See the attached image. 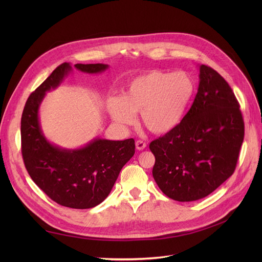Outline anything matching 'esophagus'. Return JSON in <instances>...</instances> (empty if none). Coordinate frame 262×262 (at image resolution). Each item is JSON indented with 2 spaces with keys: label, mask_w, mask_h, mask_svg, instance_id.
<instances>
[{
  "label": "esophagus",
  "mask_w": 262,
  "mask_h": 262,
  "mask_svg": "<svg viewBox=\"0 0 262 262\" xmlns=\"http://www.w3.org/2000/svg\"><path fill=\"white\" fill-rule=\"evenodd\" d=\"M136 147H137V149L142 150L146 147V143L143 142L142 140H138V141H136Z\"/></svg>",
  "instance_id": "obj_1"
}]
</instances>
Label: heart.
<instances>
[{"instance_id":"b5f03b06","label":"heart","mask_w":262,"mask_h":262,"mask_svg":"<svg viewBox=\"0 0 262 262\" xmlns=\"http://www.w3.org/2000/svg\"><path fill=\"white\" fill-rule=\"evenodd\" d=\"M194 91V81L186 72L149 71L130 80L123 98H109L107 112L123 126L134 125L136 114H141L149 132L167 134L180 125Z\"/></svg>"}]
</instances>
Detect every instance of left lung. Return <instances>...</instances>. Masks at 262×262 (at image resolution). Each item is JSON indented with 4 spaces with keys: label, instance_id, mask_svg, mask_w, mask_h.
I'll return each instance as SVG.
<instances>
[{
    "label": "left lung",
    "instance_id": "1",
    "mask_svg": "<svg viewBox=\"0 0 262 262\" xmlns=\"http://www.w3.org/2000/svg\"><path fill=\"white\" fill-rule=\"evenodd\" d=\"M199 76L195 99L180 125L149 144L154 180L178 202L201 200L229 178L244 138L240 105L227 81L205 64Z\"/></svg>",
    "mask_w": 262,
    "mask_h": 262
}]
</instances>
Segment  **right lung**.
I'll use <instances>...</instances> for the list:
<instances>
[{
	"label": "right lung",
	"instance_id": "right-lung-1",
	"mask_svg": "<svg viewBox=\"0 0 262 262\" xmlns=\"http://www.w3.org/2000/svg\"><path fill=\"white\" fill-rule=\"evenodd\" d=\"M74 67L89 74L108 69L104 63ZM71 71L70 63H61L27 99L21 118L22 156L31 178L51 200L64 207L88 209L108 196L124 164L135 154V140L95 138L75 149L47 140L39 122L40 104L46 92L57 88Z\"/></svg>",
	"mask_w": 262,
	"mask_h": 262
}]
</instances>
